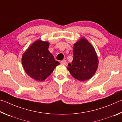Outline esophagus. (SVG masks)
I'll list each match as a JSON object with an SVG mask.
<instances>
[{"label": "esophagus", "mask_w": 122, "mask_h": 122, "mask_svg": "<svg viewBox=\"0 0 122 122\" xmlns=\"http://www.w3.org/2000/svg\"><path fill=\"white\" fill-rule=\"evenodd\" d=\"M60 63L61 64V65H66V63H67V62H66V60H62V61H61L60 62Z\"/></svg>", "instance_id": "obj_1"}]
</instances>
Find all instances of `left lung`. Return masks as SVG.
Returning <instances> with one entry per match:
<instances>
[{
    "label": "left lung",
    "mask_w": 122,
    "mask_h": 122,
    "mask_svg": "<svg viewBox=\"0 0 122 122\" xmlns=\"http://www.w3.org/2000/svg\"><path fill=\"white\" fill-rule=\"evenodd\" d=\"M74 57L67 69L73 77L84 81L92 78L98 66V59L94 47L86 38H81L74 45Z\"/></svg>",
    "instance_id": "obj_1"
}]
</instances>
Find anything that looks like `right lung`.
<instances>
[{
  "instance_id": "obj_1",
  "label": "right lung",
  "mask_w": 122,
  "mask_h": 122,
  "mask_svg": "<svg viewBox=\"0 0 122 122\" xmlns=\"http://www.w3.org/2000/svg\"><path fill=\"white\" fill-rule=\"evenodd\" d=\"M49 45L48 41L39 39L34 41L22 54L21 62L25 71L36 81H44L60 65L48 50Z\"/></svg>"
}]
</instances>
